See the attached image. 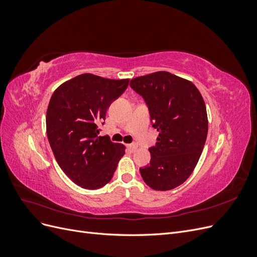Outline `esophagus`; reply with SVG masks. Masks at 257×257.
Returning <instances> with one entry per match:
<instances>
[{
  "label": "esophagus",
  "instance_id": "obj_1",
  "mask_svg": "<svg viewBox=\"0 0 257 257\" xmlns=\"http://www.w3.org/2000/svg\"><path fill=\"white\" fill-rule=\"evenodd\" d=\"M127 148H128L130 151L135 152L138 149V146L136 144H131V145H127Z\"/></svg>",
  "mask_w": 257,
  "mask_h": 257
}]
</instances>
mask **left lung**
<instances>
[{"mask_svg":"<svg viewBox=\"0 0 257 257\" xmlns=\"http://www.w3.org/2000/svg\"><path fill=\"white\" fill-rule=\"evenodd\" d=\"M130 85L145 98L159 132L142 177L155 191L173 190L191 176L203 152L208 134L205 100L192 81L168 72L136 77Z\"/></svg>","mask_w":257,"mask_h":257,"instance_id":"left-lung-1","label":"left lung"}]
</instances>
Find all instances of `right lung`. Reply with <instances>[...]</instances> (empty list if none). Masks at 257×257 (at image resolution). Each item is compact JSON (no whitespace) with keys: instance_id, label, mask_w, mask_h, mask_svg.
<instances>
[{"instance_id":"add662e5","label":"right lung","mask_w":257,"mask_h":257,"mask_svg":"<svg viewBox=\"0 0 257 257\" xmlns=\"http://www.w3.org/2000/svg\"><path fill=\"white\" fill-rule=\"evenodd\" d=\"M128 81L85 73L52 93L46 114L48 141L61 169L83 189L96 190L109 182L125 154V146L98 136L97 126Z\"/></svg>"}]
</instances>
